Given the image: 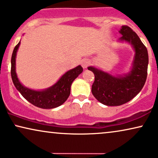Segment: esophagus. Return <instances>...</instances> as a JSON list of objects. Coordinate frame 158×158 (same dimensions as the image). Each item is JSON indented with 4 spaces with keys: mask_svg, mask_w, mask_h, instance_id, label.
I'll return each mask as SVG.
<instances>
[{
    "mask_svg": "<svg viewBox=\"0 0 158 158\" xmlns=\"http://www.w3.org/2000/svg\"><path fill=\"white\" fill-rule=\"evenodd\" d=\"M89 64H90V61L89 59H83V60L81 61V65L83 69L87 68V67L89 66Z\"/></svg>",
    "mask_w": 158,
    "mask_h": 158,
    "instance_id": "obj_1",
    "label": "esophagus"
}]
</instances>
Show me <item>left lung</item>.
Returning a JSON list of instances; mask_svg holds the SVG:
<instances>
[{
    "mask_svg": "<svg viewBox=\"0 0 158 158\" xmlns=\"http://www.w3.org/2000/svg\"><path fill=\"white\" fill-rule=\"evenodd\" d=\"M119 32L122 36L118 41L131 44L134 51L131 67L128 73L114 75L95 67H88L95 76L92 94L106 106H120L131 101L141 91L147 80L149 63L147 48L129 27L122 26Z\"/></svg>",
    "mask_w": 158,
    "mask_h": 158,
    "instance_id": "obj_1",
    "label": "left lung"
}]
</instances>
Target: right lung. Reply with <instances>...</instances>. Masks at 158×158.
I'll list each match as a JSON object with an SVG mask.
<instances>
[{"label": "right lung", "instance_id": "add662e5", "mask_svg": "<svg viewBox=\"0 0 158 158\" xmlns=\"http://www.w3.org/2000/svg\"><path fill=\"white\" fill-rule=\"evenodd\" d=\"M19 46L20 41L14 49L11 61V78L16 89L24 99L39 108L53 109L64 104L70 94L72 83L83 70L82 67L78 65L66 72L51 87L42 90L30 89L24 86L19 81L16 73V57Z\"/></svg>", "mask_w": 158, "mask_h": 158}]
</instances>
